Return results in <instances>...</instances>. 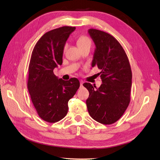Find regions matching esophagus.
Here are the masks:
<instances>
[{
  "instance_id": "obj_1",
  "label": "esophagus",
  "mask_w": 160,
  "mask_h": 160,
  "mask_svg": "<svg viewBox=\"0 0 160 160\" xmlns=\"http://www.w3.org/2000/svg\"><path fill=\"white\" fill-rule=\"evenodd\" d=\"M80 87L83 86V82H82V81H80Z\"/></svg>"
}]
</instances>
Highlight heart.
I'll use <instances>...</instances> for the list:
<instances>
[{
    "label": "heart",
    "instance_id": "obj_1",
    "mask_svg": "<svg viewBox=\"0 0 160 160\" xmlns=\"http://www.w3.org/2000/svg\"><path fill=\"white\" fill-rule=\"evenodd\" d=\"M77 45L79 47V48H82V47H85V46H90L92 45V40L91 39L87 36V35H82L77 39ZM67 48V45L64 46L63 50L65 51Z\"/></svg>",
    "mask_w": 160,
    "mask_h": 160
}]
</instances>
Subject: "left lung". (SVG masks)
Masks as SVG:
<instances>
[{"mask_svg":"<svg viewBox=\"0 0 160 160\" xmlns=\"http://www.w3.org/2000/svg\"><path fill=\"white\" fill-rule=\"evenodd\" d=\"M88 33L96 47L92 66L101 70L98 75L102 84L96 90L90 83L83 84L90 93L87 108L94 120L111 125L122 116L131 101V65L125 50L113 36L95 29Z\"/></svg>","mask_w":160,"mask_h":160,"instance_id":"left-lung-1","label":"left lung"}]
</instances>
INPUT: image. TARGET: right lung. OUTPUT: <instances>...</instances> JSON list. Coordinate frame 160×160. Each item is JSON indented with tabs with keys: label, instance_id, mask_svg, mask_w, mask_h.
Segmentation results:
<instances>
[{
	"label": "right lung",
	"instance_id": "add662e5",
	"mask_svg": "<svg viewBox=\"0 0 160 160\" xmlns=\"http://www.w3.org/2000/svg\"><path fill=\"white\" fill-rule=\"evenodd\" d=\"M75 27L63 26L45 33L35 44L28 68V89L39 117L56 122L67 115L68 102L80 87L79 80L58 78L53 69L62 63L63 49Z\"/></svg>",
	"mask_w": 160,
	"mask_h": 160
}]
</instances>
